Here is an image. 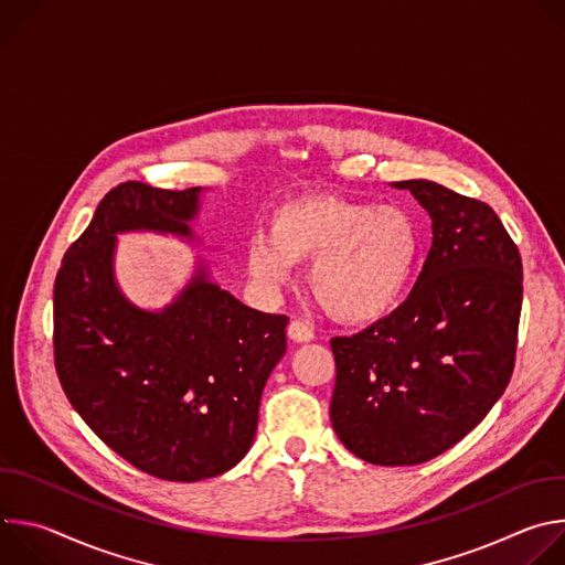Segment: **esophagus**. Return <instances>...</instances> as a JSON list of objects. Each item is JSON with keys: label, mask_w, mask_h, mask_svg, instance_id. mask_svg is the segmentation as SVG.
Listing matches in <instances>:
<instances>
[{"label": "esophagus", "mask_w": 565, "mask_h": 565, "mask_svg": "<svg viewBox=\"0 0 565 565\" xmlns=\"http://www.w3.org/2000/svg\"><path fill=\"white\" fill-rule=\"evenodd\" d=\"M288 338L292 342H310L315 338L312 329L306 324V321H299V319H292L288 324Z\"/></svg>", "instance_id": "1"}]
</instances>
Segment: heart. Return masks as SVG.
Wrapping results in <instances>:
<instances>
[{"mask_svg": "<svg viewBox=\"0 0 565 565\" xmlns=\"http://www.w3.org/2000/svg\"><path fill=\"white\" fill-rule=\"evenodd\" d=\"M420 257V230L395 205L310 194L275 210L270 234L253 236L248 270L268 288L310 262L315 299L349 324L386 317L405 297Z\"/></svg>", "mask_w": 565, "mask_h": 565, "instance_id": "heart-1", "label": "heart"}]
</instances>
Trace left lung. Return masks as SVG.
Wrapping results in <instances>:
<instances>
[{
    "instance_id": "8db88e82",
    "label": "left lung",
    "mask_w": 565,
    "mask_h": 565,
    "mask_svg": "<svg viewBox=\"0 0 565 565\" xmlns=\"http://www.w3.org/2000/svg\"><path fill=\"white\" fill-rule=\"evenodd\" d=\"M431 216L409 297L351 338H333L331 420L358 458L402 467L462 440L503 395L523 301L519 248L497 212L434 181L393 183Z\"/></svg>"
}]
</instances>
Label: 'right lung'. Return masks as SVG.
Wrapping results in <instances>:
<instances>
[{
  "label": "right lung",
  "mask_w": 565,
  "mask_h": 565,
  "mask_svg": "<svg viewBox=\"0 0 565 565\" xmlns=\"http://www.w3.org/2000/svg\"><path fill=\"white\" fill-rule=\"evenodd\" d=\"M199 196L201 188L116 185L53 286L55 371L73 409L127 462L179 482L218 476L248 454L288 324L212 284L205 266L163 310H142L120 292L116 234L192 238Z\"/></svg>",
  "instance_id": "obj_1"
}]
</instances>
